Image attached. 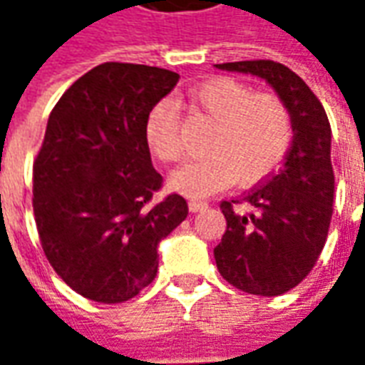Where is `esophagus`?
Masks as SVG:
<instances>
[{"mask_svg":"<svg viewBox=\"0 0 365 365\" xmlns=\"http://www.w3.org/2000/svg\"><path fill=\"white\" fill-rule=\"evenodd\" d=\"M209 205L205 203V201H199V199H192V201H189V209L192 211V213H197V211H203V209H207Z\"/></svg>","mask_w":365,"mask_h":365,"instance_id":"esophagus-1","label":"esophagus"}]
</instances>
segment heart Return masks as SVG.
<instances>
[{"instance_id":"heart-1","label":"heart","mask_w":365,"mask_h":365,"mask_svg":"<svg viewBox=\"0 0 365 365\" xmlns=\"http://www.w3.org/2000/svg\"><path fill=\"white\" fill-rule=\"evenodd\" d=\"M187 103L197 113L215 121L205 152L170 175V189L187 197H207L227 189L233 180L258 185L287 158L292 144V115L274 93H254L250 85L232 77H215L187 93ZM148 150L160 162L182 156L180 121L168 101L148 111L144 121Z\"/></svg>"}]
</instances>
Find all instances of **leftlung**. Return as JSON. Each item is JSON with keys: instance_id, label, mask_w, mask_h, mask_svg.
I'll return each instance as SVG.
<instances>
[{"instance_id": "left-lung-1", "label": "left lung", "mask_w": 365, "mask_h": 365, "mask_svg": "<svg viewBox=\"0 0 365 365\" xmlns=\"http://www.w3.org/2000/svg\"><path fill=\"white\" fill-rule=\"evenodd\" d=\"M264 78L292 115V144L282 168L240 199L221 201L227 230L213 250L219 274L247 294L278 297L307 278L327 242L335 175L331 125L317 95L274 61L215 64ZM245 204L247 212H235Z\"/></svg>"}]
</instances>
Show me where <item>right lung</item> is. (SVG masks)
Instances as JSON below:
<instances>
[{
	"label": "right lung",
	"mask_w": 365,
	"mask_h": 365,
	"mask_svg": "<svg viewBox=\"0 0 365 365\" xmlns=\"http://www.w3.org/2000/svg\"><path fill=\"white\" fill-rule=\"evenodd\" d=\"M178 75L103 63L54 106L34 160V217L54 272L81 297L125 302L158 272V244L189 215L180 195L152 203L162 176L144 138L148 111Z\"/></svg>",
	"instance_id": "add662e5"
}]
</instances>
